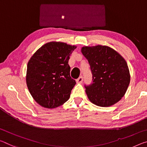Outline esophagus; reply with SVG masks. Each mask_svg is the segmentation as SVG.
I'll list each match as a JSON object with an SVG mask.
<instances>
[{
    "label": "esophagus",
    "instance_id": "34e87169",
    "mask_svg": "<svg viewBox=\"0 0 147 147\" xmlns=\"http://www.w3.org/2000/svg\"><path fill=\"white\" fill-rule=\"evenodd\" d=\"M82 81H83V78L82 77V76H80V77H79L78 79H76V82L78 84H81L82 82Z\"/></svg>",
    "mask_w": 147,
    "mask_h": 147
}]
</instances>
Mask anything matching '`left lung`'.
I'll list each match as a JSON object with an SVG mask.
<instances>
[{
	"instance_id": "left-lung-1",
	"label": "left lung",
	"mask_w": 147,
	"mask_h": 147,
	"mask_svg": "<svg viewBox=\"0 0 147 147\" xmlns=\"http://www.w3.org/2000/svg\"><path fill=\"white\" fill-rule=\"evenodd\" d=\"M81 52L90 65L93 82L85 86L91 103L108 107L124 97L130 82L126 61L119 53L107 46H83Z\"/></svg>"
}]
</instances>
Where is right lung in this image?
Listing matches in <instances>:
<instances>
[{"label":"right lung","mask_w":147,"mask_h":147,"mask_svg":"<svg viewBox=\"0 0 147 147\" xmlns=\"http://www.w3.org/2000/svg\"><path fill=\"white\" fill-rule=\"evenodd\" d=\"M76 48L62 42H50L30 58L26 83L32 98L40 106L54 109L68 101L76 84L70 76L68 62Z\"/></svg>","instance_id":"add662e5"}]
</instances>
